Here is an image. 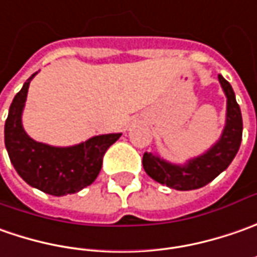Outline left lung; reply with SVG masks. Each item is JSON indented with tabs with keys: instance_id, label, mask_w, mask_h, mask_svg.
Masks as SVG:
<instances>
[{
	"instance_id": "left-lung-1",
	"label": "left lung",
	"mask_w": 257,
	"mask_h": 257,
	"mask_svg": "<svg viewBox=\"0 0 257 257\" xmlns=\"http://www.w3.org/2000/svg\"><path fill=\"white\" fill-rule=\"evenodd\" d=\"M226 95V120L222 135L205 154L188 159L185 164H172L159 155L146 152L142 159L145 172L168 188L176 190L199 189L227 169L242 142V113L233 88L222 75L217 76Z\"/></svg>"
}]
</instances>
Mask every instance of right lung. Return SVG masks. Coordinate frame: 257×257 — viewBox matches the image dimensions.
<instances>
[{
	"label": "right lung",
	"instance_id": "1",
	"mask_svg": "<svg viewBox=\"0 0 257 257\" xmlns=\"http://www.w3.org/2000/svg\"><path fill=\"white\" fill-rule=\"evenodd\" d=\"M32 74L14 96L5 120V148L17 173L32 188L52 196H65L89 186L102 168L106 149L122 134H105L72 146H52L34 141L23 126V112Z\"/></svg>",
	"mask_w": 257,
	"mask_h": 257
}]
</instances>
